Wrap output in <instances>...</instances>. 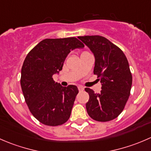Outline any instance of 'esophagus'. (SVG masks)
Here are the masks:
<instances>
[{"label":"esophagus","instance_id":"obj_1","mask_svg":"<svg viewBox=\"0 0 151 151\" xmlns=\"http://www.w3.org/2000/svg\"><path fill=\"white\" fill-rule=\"evenodd\" d=\"M78 89H79V91H83V90H84V88H83L82 85H79Z\"/></svg>","mask_w":151,"mask_h":151}]
</instances>
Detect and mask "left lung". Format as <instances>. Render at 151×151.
<instances>
[{
  "label": "left lung",
  "mask_w": 151,
  "mask_h": 151,
  "mask_svg": "<svg viewBox=\"0 0 151 151\" xmlns=\"http://www.w3.org/2000/svg\"><path fill=\"white\" fill-rule=\"evenodd\" d=\"M95 58L93 74L101 83V91L96 93L85 88L89 94L86 109L91 118L106 122L116 118L129 99L132 76L129 62L122 50L101 36H79Z\"/></svg>",
  "instance_id": "1"
}]
</instances>
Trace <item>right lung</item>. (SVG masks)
<instances>
[{
    "label": "right lung",
    "instance_id": "add662e5",
    "mask_svg": "<svg viewBox=\"0 0 151 151\" xmlns=\"http://www.w3.org/2000/svg\"><path fill=\"white\" fill-rule=\"evenodd\" d=\"M84 47L75 37L46 39L27 55L21 70V88L30 112L39 122L55 126L69 118L78 88L61 86L52 76L62 70L71 50Z\"/></svg>",
    "mask_w": 151,
    "mask_h": 151
}]
</instances>
